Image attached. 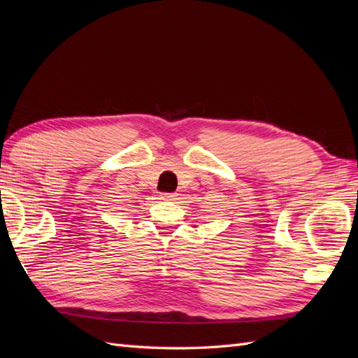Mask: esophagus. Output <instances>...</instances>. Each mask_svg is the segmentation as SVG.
<instances>
[{
	"instance_id": "1",
	"label": "esophagus",
	"mask_w": 358,
	"mask_h": 358,
	"mask_svg": "<svg viewBox=\"0 0 358 358\" xmlns=\"http://www.w3.org/2000/svg\"><path fill=\"white\" fill-rule=\"evenodd\" d=\"M178 194L176 192H164L161 194V199H166V200H176Z\"/></svg>"
}]
</instances>
